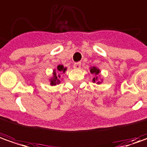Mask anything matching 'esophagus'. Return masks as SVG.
<instances>
[{"instance_id":"1","label":"esophagus","mask_w":147,"mask_h":147,"mask_svg":"<svg viewBox=\"0 0 147 147\" xmlns=\"http://www.w3.org/2000/svg\"><path fill=\"white\" fill-rule=\"evenodd\" d=\"M73 67L75 69L79 70V69H80V67H81V63H75L73 64Z\"/></svg>"}]
</instances>
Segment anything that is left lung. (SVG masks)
<instances>
[{
  "label": "left lung",
  "instance_id": "obj_1",
  "mask_svg": "<svg viewBox=\"0 0 147 147\" xmlns=\"http://www.w3.org/2000/svg\"><path fill=\"white\" fill-rule=\"evenodd\" d=\"M89 71H90V73L95 76L94 78H93V80H92L93 83H96L97 84H101L102 83V80H103L101 78L100 76H99V73L101 72L100 69L96 67H91Z\"/></svg>",
  "mask_w": 147,
  "mask_h": 147
}]
</instances>
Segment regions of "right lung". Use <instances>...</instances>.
I'll return each instance as SVG.
<instances>
[{
	"label": "right lung",
	"instance_id": "right-lung-1",
	"mask_svg": "<svg viewBox=\"0 0 147 147\" xmlns=\"http://www.w3.org/2000/svg\"><path fill=\"white\" fill-rule=\"evenodd\" d=\"M67 67H65L63 65H58L57 68L53 69V73H52V76L49 78V82H50V85L51 86H55L57 84H59L61 83V74L65 73L67 71Z\"/></svg>",
	"mask_w": 147,
	"mask_h": 147
}]
</instances>
